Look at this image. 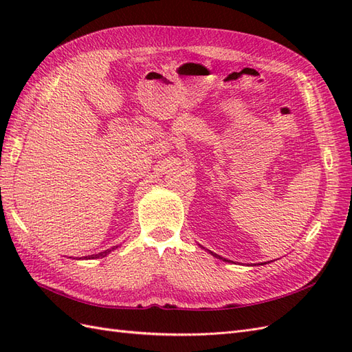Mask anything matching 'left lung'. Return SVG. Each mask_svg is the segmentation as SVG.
Returning a JSON list of instances; mask_svg holds the SVG:
<instances>
[{
  "label": "left lung",
  "instance_id": "8db88e82",
  "mask_svg": "<svg viewBox=\"0 0 352 352\" xmlns=\"http://www.w3.org/2000/svg\"><path fill=\"white\" fill-rule=\"evenodd\" d=\"M207 252H210L212 257H216V258H219V260H223V261H228L229 263V260H226V258H223V257H220V255H217V254H214V252H211L210 250H207Z\"/></svg>",
  "mask_w": 352,
  "mask_h": 352
}]
</instances>
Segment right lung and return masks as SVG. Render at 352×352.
Returning a JSON list of instances; mask_svg holds the SVG:
<instances>
[{"mask_svg":"<svg viewBox=\"0 0 352 352\" xmlns=\"http://www.w3.org/2000/svg\"><path fill=\"white\" fill-rule=\"evenodd\" d=\"M117 247H113V248H110V250H105V251H102V252H98V254H92V255H87V257H83L85 260H94V258H104L105 255H109L111 251H114Z\"/></svg>","mask_w":352,"mask_h":352,"instance_id":"right-lung-1","label":"right lung"}]
</instances>
